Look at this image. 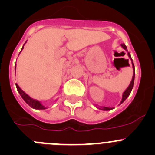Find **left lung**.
Returning <instances> with one entry per match:
<instances>
[{"label":"left lung","instance_id":"1","mask_svg":"<svg viewBox=\"0 0 155 155\" xmlns=\"http://www.w3.org/2000/svg\"><path fill=\"white\" fill-rule=\"evenodd\" d=\"M121 47H123L125 50H127V47L125 45V43H123V44H121ZM128 56H129L130 58H131V61H132V59H131V55H130L129 53H128ZM132 66H133V69H134V72H133V76H132V79H131V83H130L129 86H128V88H127L126 90L124 92L123 95H122V99H121V104L122 103V102H124V101L125 100V99H127V98L128 97V95H130V93H131V90H132V88H133V85H134V74H135V72H134V64H133V62H132ZM100 109H102V110H111V109H112V108H109V107H103L102 108H100Z\"/></svg>","mask_w":155,"mask_h":155}]
</instances>
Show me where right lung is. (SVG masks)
<instances>
[{
    "label": "right lung",
    "instance_id": "1",
    "mask_svg": "<svg viewBox=\"0 0 155 155\" xmlns=\"http://www.w3.org/2000/svg\"><path fill=\"white\" fill-rule=\"evenodd\" d=\"M23 48H24V47H23ZM15 69H16V65H15ZM16 87H17V91H18V92L20 93V95H21V97L23 98V99H24V100L26 102V103H27V105H30L31 108H35V109H45V108H46L43 105H42V104L40 103L38 100H34V99H31V98H30L27 94H26L25 92L21 89V88L17 86V84H16Z\"/></svg>",
    "mask_w": 155,
    "mask_h": 155
}]
</instances>
